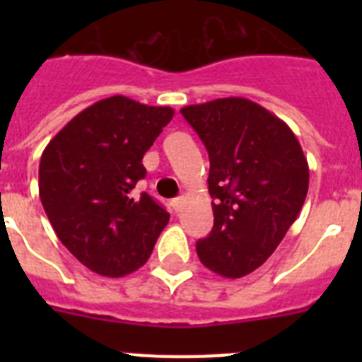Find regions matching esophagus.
<instances>
[{
	"label": "esophagus",
	"instance_id": "34e87169",
	"mask_svg": "<svg viewBox=\"0 0 362 362\" xmlns=\"http://www.w3.org/2000/svg\"><path fill=\"white\" fill-rule=\"evenodd\" d=\"M185 201H187V196H179V197H175L174 201H172V206H174L175 212H181V210H183Z\"/></svg>",
	"mask_w": 362,
	"mask_h": 362
}]
</instances>
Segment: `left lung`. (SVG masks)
<instances>
[{
    "label": "left lung",
    "mask_w": 362,
    "mask_h": 362,
    "mask_svg": "<svg viewBox=\"0 0 362 362\" xmlns=\"http://www.w3.org/2000/svg\"><path fill=\"white\" fill-rule=\"evenodd\" d=\"M210 158L214 228L196 245L214 274L239 279L274 254L308 192V163L290 127L245 98L181 108Z\"/></svg>",
    "instance_id": "left-lung-1"
}]
</instances>
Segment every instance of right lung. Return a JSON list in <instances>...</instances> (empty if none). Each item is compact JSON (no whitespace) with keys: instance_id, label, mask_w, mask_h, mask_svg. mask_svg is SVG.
Segmentation results:
<instances>
[{"instance_id":"add662e5","label":"right lung","mask_w":362,"mask_h":362,"mask_svg":"<svg viewBox=\"0 0 362 362\" xmlns=\"http://www.w3.org/2000/svg\"><path fill=\"white\" fill-rule=\"evenodd\" d=\"M170 107H148L124 95L90 105L43 150L40 197L50 225L88 270L123 277L148 261L170 214L132 188L146 175L143 156Z\"/></svg>"}]
</instances>
